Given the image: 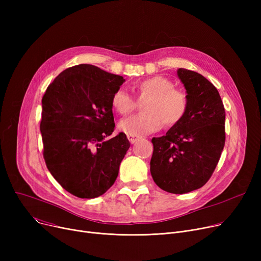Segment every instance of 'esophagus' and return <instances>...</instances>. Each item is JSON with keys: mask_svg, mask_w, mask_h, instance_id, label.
Listing matches in <instances>:
<instances>
[{"mask_svg": "<svg viewBox=\"0 0 261 261\" xmlns=\"http://www.w3.org/2000/svg\"><path fill=\"white\" fill-rule=\"evenodd\" d=\"M127 136H128V140H129V142H130L131 144H134L136 141L141 139L140 136H138V135H133V134H128Z\"/></svg>", "mask_w": 261, "mask_h": 261, "instance_id": "1", "label": "esophagus"}]
</instances>
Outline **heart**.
<instances>
[{"label":"heart","mask_w":261,"mask_h":261,"mask_svg":"<svg viewBox=\"0 0 261 261\" xmlns=\"http://www.w3.org/2000/svg\"><path fill=\"white\" fill-rule=\"evenodd\" d=\"M174 88L170 79L162 76L146 78L134 84L133 89L138 99L145 101L144 113L120 120L119 131L141 135L158 131L162 127V121L168 127L180 122L186 114L188 98L183 91ZM111 105L120 115H128L138 108V101L123 90L114 92Z\"/></svg>","instance_id":"b5f03b06"}]
</instances>
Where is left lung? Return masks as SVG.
Listing matches in <instances>:
<instances>
[{
  "instance_id": "left-lung-1",
  "label": "left lung",
  "mask_w": 261,
  "mask_h": 261,
  "mask_svg": "<svg viewBox=\"0 0 261 261\" xmlns=\"http://www.w3.org/2000/svg\"><path fill=\"white\" fill-rule=\"evenodd\" d=\"M188 108L184 118L161 138H153L150 172L170 194L201 188L212 176L225 143V111L215 86L201 74L179 68Z\"/></svg>"
}]
</instances>
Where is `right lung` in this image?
Returning a JSON list of instances; mask_svg holds the SVG:
<instances>
[{
    "label": "right lung",
    "mask_w": 261,
    "mask_h": 261,
    "mask_svg": "<svg viewBox=\"0 0 261 261\" xmlns=\"http://www.w3.org/2000/svg\"><path fill=\"white\" fill-rule=\"evenodd\" d=\"M123 82L122 76L79 64L55 78L42 98L40 131L46 167L78 198L103 195L130 147L122 132L107 139L115 127L112 95Z\"/></svg>",
    "instance_id": "add662e5"
}]
</instances>
